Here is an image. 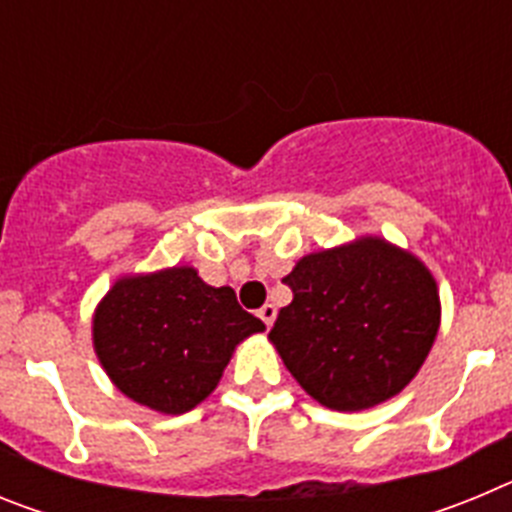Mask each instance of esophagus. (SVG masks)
I'll return each instance as SVG.
<instances>
[{
    "label": "esophagus",
    "instance_id": "esophagus-1",
    "mask_svg": "<svg viewBox=\"0 0 512 512\" xmlns=\"http://www.w3.org/2000/svg\"><path fill=\"white\" fill-rule=\"evenodd\" d=\"M259 318L264 320L266 328H271V325H274V318H277V307L271 305V302H266V305L259 310Z\"/></svg>",
    "mask_w": 512,
    "mask_h": 512
}]
</instances>
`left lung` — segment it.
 <instances>
[{
    "label": "left lung",
    "mask_w": 512,
    "mask_h": 512,
    "mask_svg": "<svg viewBox=\"0 0 512 512\" xmlns=\"http://www.w3.org/2000/svg\"><path fill=\"white\" fill-rule=\"evenodd\" d=\"M269 341L323 408L359 413L400 395L431 354L441 297L431 269L382 235L302 256Z\"/></svg>",
    "instance_id": "8db88e82"
}]
</instances>
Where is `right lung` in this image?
Returning <instances> with one entry per match:
<instances>
[{
    "label": "right lung",
    "instance_id": "obj_1",
    "mask_svg": "<svg viewBox=\"0 0 512 512\" xmlns=\"http://www.w3.org/2000/svg\"><path fill=\"white\" fill-rule=\"evenodd\" d=\"M261 330L233 289L210 287L189 264L122 274L92 315L104 374L122 395L164 415L207 400L235 346Z\"/></svg>",
    "mask_w": 512,
    "mask_h": 512
}]
</instances>
